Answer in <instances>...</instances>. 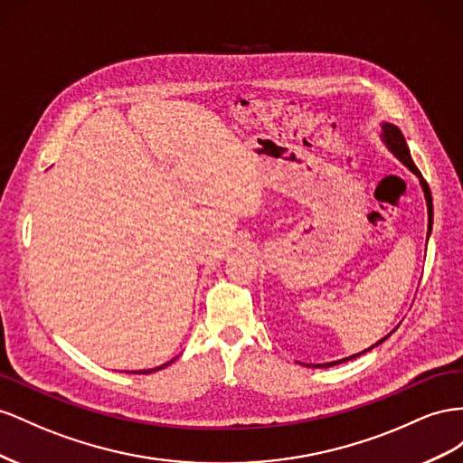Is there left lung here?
Segmentation results:
<instances>
[{
  "instance_id": "1",
  "label": "left lung",
  "mask_w": 463,
  "mask_h": 463,
  "mask_svg": "<svg viewBox=\"0 0 463 463\" xmlns=\"http://www.w3.org/2000/svg\"><path fill=\"white\" fill-rule=\"evenodd\" d=\"M382 141L386 143V147L400 158V161L411 170V173L419 178V182H420V186H422V192H425V200H427V209H429V236H430V231H432V195H430V188H429V184L425 182V178L420 176V173H419V168L415 166V163H413V158H411V153H409V147H407V143H405V137H403V134L400 131V128H395V126H392V124H382ZM390 337V334L386 335V337H382L380 341H376L373 347H368L366 351H371V349H374L376 345H380L382 341H386ZM366 351H363V353H366ZM363 353H356V354H351V356H347V359H341V361H334V363H326V364H312L314 368H326V366H334V364H339V363H345V361H351V359H354V356H359V354H363Z\"/></svg>"
}]
</instances>
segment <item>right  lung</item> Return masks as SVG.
<instances>
[{"mask_svg":"<svg viewBox=\"0 0 463 463\" xmlns=\"http://www.w3.org/2000/svg\"><path fill=\"white\" fill-rule=\"evenodd\" d=\"M170 363H173V361H170ZM170 363H166V364H170ZM166 364L156 366V368H149V371H137V374H149V373H155V371H161V368H165Z\"/></svg>","mask_w":463,"mask_h":463,"instance_id":"obj_1","label":"right lung"}]
</instances>
